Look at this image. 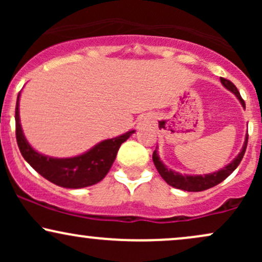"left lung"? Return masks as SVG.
<instances>
[{
	"mask_svg": "<svg viewBox=\"0 0 262 262\" xmlns=\"http://www.w3.org/2000/svg\"><path fill=\"white\" fill-rule=\"evenodd\" d=\"M221 82L223 83V86L225 87V89L229 90L230 92H233L234 95L236 96L237 100H239L240 103H242V106L245 108V102L242 98V96H240V93H239V91H237L235 85H234L231 81L223 79V77H221ZM248 138H249L248 134H246L244 145H243L242 151L237 154L236 158L234 159V160L231 161L229 165H227V166L223 167V169H221L219 171H215V172L208 173V175H204V176H202V175H181V173L176 172V171L167 169V166H165V165L162 164V161L160 160V158H159L158 150H155V151L152 152V161H154L156 170L159 171V173H160V176L162 177V179L167 182V185L172 186V187H175V188L183 189V191H188V192L204 191V189L214 187V186H217L218 183L224 181V180L227 179V177L229 176L237 166H239L240 161H242L243 158H244L246 145H248Z\"/></svg>",
	"mask_w": 262,
	"mask_h": 262,
	"instance_id": "left-lung-1",
	"label": "left lung"
}]
</instances>
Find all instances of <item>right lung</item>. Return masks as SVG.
<instances>
[{
	"mask_svg": "<svg viewBox=\"0 0 262 262\" xmlns=\"http://www.w3.org/2000/svg\"><path fill=\"white\" fill-rule=\"evenodd\" d=\"M19 96L16 104V138L25 160L48 181L65 188H82L102 181L112 167L122 143L134 133L125 134L98 143L89 151L74 158H50L34 150L27 141L19 122Z\"/></svg>",
	"mask_w": 262,
	"mask_h": 262,
	"instance_id": "1",
	"label": "right lung"
}]
</instances>
